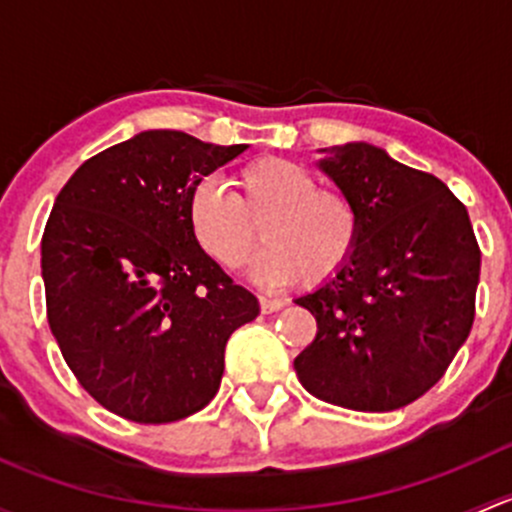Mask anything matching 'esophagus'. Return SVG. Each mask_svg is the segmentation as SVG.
Returning a JSON list of instances; mask_svg holds the SVG:
<instances>
[{
	"label": "esophagus",
	"mask_w": 512,
	"mask_h": 512,
	"mask_svg": "<svg viewBox=\"0 0 512 512\" xmlns=\"http://www.w3.org/2000/svg\"><path fill=\"white\" fill-rule=\"evenodd\" d=\"M277 309H282L280 299L260 297V312H262V314H272V312H277Z\"/></svg>",
	"instance_id": "esophagus-1"
}]
</instances>
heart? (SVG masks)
I'll return each mask as SVG.
<instances>
[{
    "label": "heart",
    "mask_w": 512,
    "mask_h": 512,
    "mask_svg": "<svg viewBox=\"0 0 512 512\" xmlns=\"http://www.w3.org/2000/svg\"><path fill=\"white\" fill-rule=\"evenodd\" d=\"M235 195L215 180L193 188L188 218L198 245L227 270L250 260L257 227L267 247L252 262L262 285L317 287L356 252L361 215L347 193L317 188V175L294 160L267 156L237 168Z\"/></svg>",
    "instance_id": "b5f03b06"
}]
</instances>
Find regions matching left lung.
<instances>
[{"mask_svg":"<svg viewBox=\"0 0 512 512\" xmlns=\"http://www.w3.org/2000/svg\"><path fill=\"white\" fill-rule=\"evenodd\" d=\"M319 168L354 200L352 260L294 299L317 337L294 359L304 389L352 411H394L426 394L476 319L480 247L446 183L369 143L327 151Z\"/></svg>","mask_w":512,"mask_h":512,"instance_id":"obj_1","label":"left lung"}]
</instances>
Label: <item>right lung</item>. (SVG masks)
I'll use <instances>...</instances> for the list:
<instances>
[{
  "label": "right lung",
  "instance_id": "right-lung-1",
  "mask_svg": "<svg viewBox=\"0 0 512 512\" xmlns=\"http://www.w3.org/2000/svg\"><path fill=\"white\" fill-rule=\"evenodd\" d=\"M245 148L143 131L86 160L56 195L41 237L46 317L111 414L170 423L208 406L227 339L260 314L188 218L195 185Z\"/></svg>",
  "mask_w": 512,
  "mask_h": 512
}]
</instances>
